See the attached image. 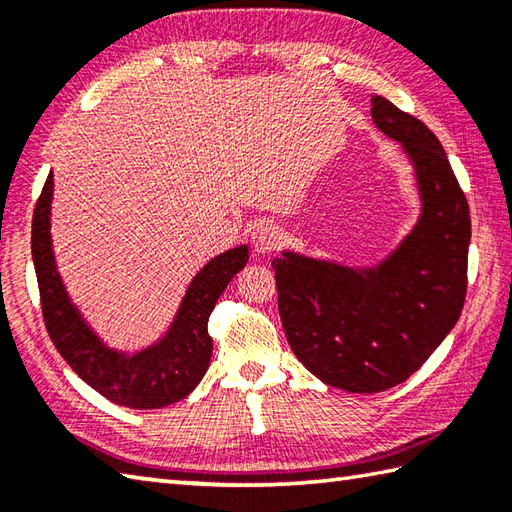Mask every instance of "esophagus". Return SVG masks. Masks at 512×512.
<instances>
[{"label": "esophagus", "instance_id": "34e87169", "mask_svg": "<svg viewBox=\"0 0 512 512\" xmlns=\"http://www.w3.org/2000/svg\"><path fill=\"white\" fill-rule=\"evenodd\" d=\"M281 244V233L275 224H259L253 233V250L257 255H268Z\"/></svg>", "mask_w": 512, "mask_h": 512}]
</instances>
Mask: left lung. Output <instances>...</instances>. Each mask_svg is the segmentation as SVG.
I'll use <instances>...</instances> for the list:
<instances>
[{"mask_svg": "<svg viewBox=\"0 0 512 512\" xmlns=\"http://www.w3.org/2000/svg\"><path fill=\"white\" fill-rule=\"evenodd\" d=\"M372 121L413 165L418 222L372 266L292 250L273 259L292 352L352 394L394 387L436 352L462 314L471 244L469 204L436 134L383 96H372Z\"/></svg>", "mask_w": 512, "mask_h": 512, "instance_id": "1", "label": "left lung"}]
</instances>
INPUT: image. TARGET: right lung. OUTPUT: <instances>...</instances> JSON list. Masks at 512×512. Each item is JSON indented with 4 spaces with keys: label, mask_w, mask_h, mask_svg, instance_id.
Listing matches in <instances>:
<instances>
[{
    "label": "right lung",
    "mask_w": 512,
    "mask_h": 512,
    "mask_svg": "<svg viewBox=\"0 0 512 512\" xmlns=\"http://www.w3.org/2000/svg\"><path fill=\"white\" fill-rule=\"evenodd\" d=\"M54 182L48 176L32 215V262L39 281L46 330L79 378L107 400L129 409H160L187 398L211 363L206 330L217 299L248 262V246L224 250L191 279L167 332L136 352L107 345L74 306L54 259L50 213Z\"/></svg>",
    "instance_id": "1"
}]
</instances>
